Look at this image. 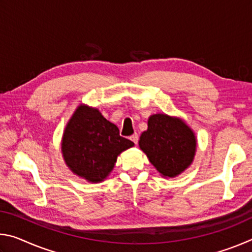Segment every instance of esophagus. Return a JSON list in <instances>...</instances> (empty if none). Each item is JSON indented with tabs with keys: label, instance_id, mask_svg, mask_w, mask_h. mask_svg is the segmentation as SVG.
Instances as JSON below:
<instances>
[{
	"label": "esophagus",
	"instance_id": "obj_1",
	"mask_svg": "<svg viewBox=\"0 0 252 252\" xmlns=\"http://www.w3.org/2000/svg\"><path fill=\"white\" fill-rule=\"evenodd\" d=\"M130 140H131V141L133 142L134 144H138V141H139V134H138V133L132 134V135L130 136Z\"/></svg>",
	"mask_w": 252,
	"mask_h": 252
}]
</instances>
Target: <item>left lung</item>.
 <instances>
[{"instance_id":"8db88e82","label":"left lung","mask_w":252,"mask_h":252,"mask_svg":"<svg viewBox=\"0 0 252 252\" xmlns=\"http://www.w3.org/2000/svg\"><path fill=\"white\" fill-rule=\"evenodd\" d=\"M139 146L151 163L164 177H176L193 160L197 140L190 127L167 114L149 118L148 130L140 136Z\"/></svg>"}]
</instances>
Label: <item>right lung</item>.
Listing matches in <instances>:
<instances>
[{
	"label": "right lung",
	"instance_id": "right-lung-1",
	"mask_svg": "<svg viewBox=\"0 0 252 252\" xmlns=\"http://www.w3.org/2000/svg\"><path fill=\"white\" fill-rule=\"evenodd\" d=\"M133 146L96 109L81 105L65 127L62 153L75 174L99 182L113 169L118 156Z\"/></svg>",
	"mask_w": 252,
	"mask_h": 252
}]
</instances>
